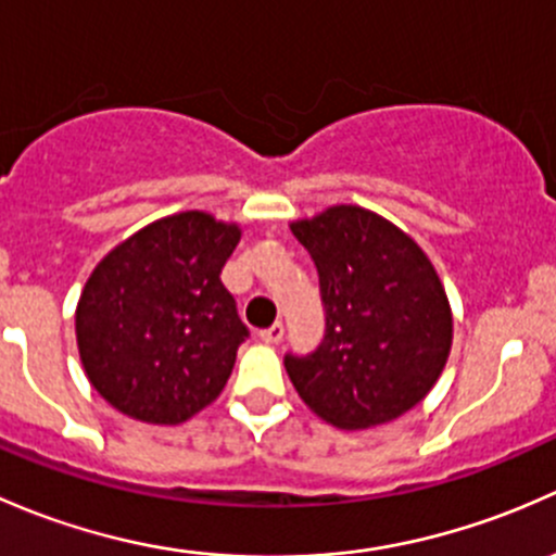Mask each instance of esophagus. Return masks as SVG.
I'll return each instance as SVG.
<instances>
[{"instance_id": "obj_1", "label": "esophagus", "mask_w": 556, "mask_h": 556, "mask_svg": "<svg viewBox=\"0 0 556 556\" xmlns=\"http://www.w3.org/2000/svg\"><path fill=\"white\" fill-rule=\"evenodd\" d=\"M260 340L265 342V345H278V342L283 340V324H273L270 329L260 331Z\"/></svg>"}]
</instances>
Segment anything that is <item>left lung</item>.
<instances>
[{"mask_svg": "<svg viewBox=\"0 0 556 556\" xmlns=\"http://www.w3.org/2000/svg\"><path fill=\"white\" fill-rule=\"evenodd\" d=\"M313 256L326 334L286 356L300 399L345 431L391 422L437 386L452 348V307L426 251L362 205L291 222Z\"/></svg>", "mask_w": 556, "mask_h": 556, "instance_id": "1", "label": "left lung"}]
</instances>
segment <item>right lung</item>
<instances>
[{
    "instance_id": "1",
    "label": "right lung",
    "mask_w": 556,
    "mask_h": 556,
    "mask_svg": "<svg viewBox=\"0 0 556 556\" xmlns=\"http://www.w3.org/2000/svg\"><path fill=\"white\" fill-rule=\"evenodd\" d=\"M236 222L181 211L141 227L96 265L74 313L79 362L114 409L179 426L219 399L249 337L219 273Z\"/></svg>"
}]
</instances>
